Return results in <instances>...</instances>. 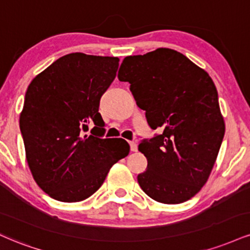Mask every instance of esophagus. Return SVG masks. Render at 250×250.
Here are the masks:
<instances>
[{
	"instance_id": "esophagus-1",
	"label": "esophagus",
	"mask_w": 250,
	"mask_h": 250,
	"mask_svg": "<svg viewBox=\"0 0 250 250\" xmlns=\"http://www.w3.org/2000/svg\"><path fill=\"white\" fill-rule=\"evenodd\" d=\"M129 144H130V150H131V151L136 152L137 149H138L137 142H135V141H130V142H129Z\"/></svg>"
}]
</instances>
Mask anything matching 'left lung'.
I'll return each instance as SVG.
<instances>
[{
    "label": "left lung",
    "mask_w": 250,
    "mask_h": 250,
    "mask_svg": "<svg viewBox=\"0 0 250 250\" xmlns=\"http://www.w3.org/2000/svg\"><path fill=\"white\" fill-rule=\"evenodd\" d=\"M117 78L130 83L150 127L163 130L138 146L148 159L137 176L141 188L158 203L191 199L206 184L225 135L211 77L180 52L161 47L125 57Z\"/></svg>",
    "instance_id": "1"
}]
</instances>
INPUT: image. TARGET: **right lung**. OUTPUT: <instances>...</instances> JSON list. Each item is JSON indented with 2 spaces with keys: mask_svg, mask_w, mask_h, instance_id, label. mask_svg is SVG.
Masks as SVG:
<instances>
[{
  "mask_svg": "<svg viewBox=\"0 0 250 250\" xmlns=\"http://www.w3.org/2000/svg\"><path fill=\"white\" fill-rule=\"evenodd\" d=\"M117 57L76 52L57 59L28 87L20 115L25 157L35 182L53 199L78 203L104 184L128 156L122 138H101L100 98L113 83ZM94 123L92 134H85Z\"/></svg>",
  "mask_w": 250,
  "mask_h": 250,
  "instance_id": "add662e5",
  "label": "right lung"
}]
</instances>
